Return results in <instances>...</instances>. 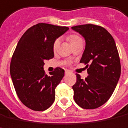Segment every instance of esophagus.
Wrapping results in <instances>:
<instances>
[{"mask_svg":"<svg viewBox=\"0 0 128 128\" xmlns=\"http://www.w3.org/2000/svg\"><path fill=\"white\" fill-rule=\"evenodd\" d=\"M70 72L69 70H65V74H69Z\"/></svg>","mask_w":128,"mask_h":128,"instance_id":"obj_1","label":"esophagus"}]
</instances>
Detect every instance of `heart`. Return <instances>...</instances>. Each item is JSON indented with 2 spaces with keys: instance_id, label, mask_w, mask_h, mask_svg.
Listing matches in <instances>:
<instances>
[{
  "instance_id": "1",
  "label": "heart",
  "mask_w": 128,
  "mask_h": 128,
  "mask_svg": "<svg viewBox=\"0 0 128 128\" xmlns=\"http://www.w3.org/2000/svg\"><path fill=\"white\" fill-rule=\"evenodd\" d=\"M68 39H69L70 42L71 43V44H72L73 43L77 42V41H79V40H82V39L81 38V37H79V36L75 35V34L70 35V36H69ZM60 40L59 38H57L55 41H54V45H53V49H54V51H56V49H58V47L59 46V44H60Z\"/></svg>"
}]
</instances>
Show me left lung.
Masks as SVG:
<instances>
[{
  "label": "left lung",
  "mask_w": 128,
  "mask_h": 128,
  "mask_svg": "<svg viewBox=\"0 0 128 128\" xmlns=\"http://www.w3.org/2000/svg\"><path fill=\"white\" fill-rule=\"evenodd\" d=\"M86 40L80 62L84 63L88 76L76 74L74 99L83 109L93 110L106 102L112 95L120 76V62L115 41L104 28L94 24L72 27Z\"/></svg>",
  "instance_id": "8db88e82"
}]
</instances>
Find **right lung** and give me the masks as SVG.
<instances>
[{
    "mask_svg": "<svg viewBox=\"0 0 128 128\" xmlns=\"http://www.w3.org/2000/svg\"><path fill=\"white\" fill-rule=\"evenodd\" d=\"M69 29L39 23L28 28L16 45L10 62V75L19 100L34 111H44L55 100V88L65 71L56 68L46 74L44 60L54 58V42Z\"/></svg>",
    "mask_w": 128,
    "mask_h": 128,
    "instance_id": "1",
    "label": "right lung"
}]
</instances>
